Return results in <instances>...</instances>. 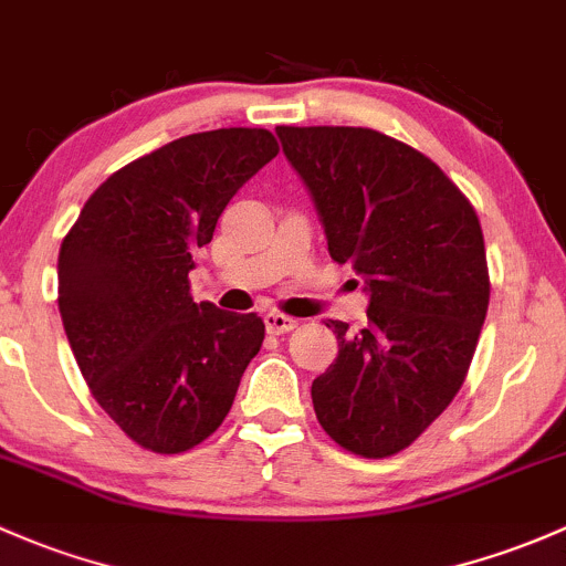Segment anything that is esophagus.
<instances>
[{
  "instance_id": "obj_1",
  "label": "esophagus",
  "mask_w": 566,
  "mask_h": 566,
  "mask_svg": "<svg viewBox=\"0 0 566 566\" xmlns=\"http://www.w3.org/2000/svg\"><path fill=\"white\" fill-rule=\"evenodd\" d=\"M265 331L273 333V336H282V333H290L293 328H298V319L287 317L282 312H268L265 314Z\"/></svg>"
}]
</instances>
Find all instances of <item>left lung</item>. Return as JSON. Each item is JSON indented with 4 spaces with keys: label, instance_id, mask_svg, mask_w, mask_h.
I'll return each mask as SVG.
<instances>
[{
    "label": "left lung",
    "instance_id": "obj_1",
    "mask_svg": "<svg viewBox=\"0 0 566 566\" xmlns=\"http://www.w3.org/2000/svg\"><path fill=\"white\" fill-rule=\"evenodd\" d=\"M312 192L338 265L366 279L368 323L328 319L338 355L312 382L325 433L388 458L461 390L483 331L491 279L467 195L418 148L368 127H276Z\"/></svg>",
    "mask_w": 566,
    "mask_h": 566
}]
</instances>
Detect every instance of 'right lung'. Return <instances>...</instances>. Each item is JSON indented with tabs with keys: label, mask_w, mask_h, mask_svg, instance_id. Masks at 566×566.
<instances>
[{
	"label": "right lung",
	"mask_w": 566,
	"mask_h": 566,
	"mask_svg": "<svg viewBox=\"0 0 566 566\" xmlns=\"http://www.w3.org/2000/svg\"><path fill=\"white\" fill-rule=\"evenodd\" d=\"M279 154L268 129L195 133L94 189L59 252V314L88 390L151 453L192 450L228 418L265 325L189 295L192 252Z\"/></svg>",
	"instance_id": "1"
}]
</instances>
